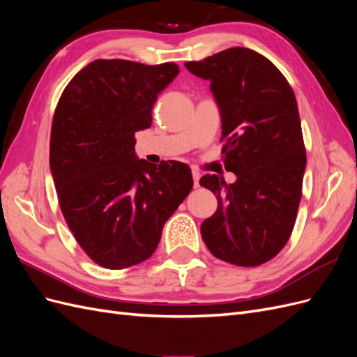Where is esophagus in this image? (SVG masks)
<instances>
[{"label": "esophagus", "instance_id": "34e87169", "mask_svg": "<svg viewBox=\"0 0 357 357\" xmlns=\"http://www.w3.org/2000/svg\"><path fill=\"white\" fill-rule=\"evenodd\" d=\"M192 177H193V186L198 188V186H199V177H201L199 171H197V169H192Z\"/></svg>", "mask_w": 357, "mask_h": 357}]
</instances>
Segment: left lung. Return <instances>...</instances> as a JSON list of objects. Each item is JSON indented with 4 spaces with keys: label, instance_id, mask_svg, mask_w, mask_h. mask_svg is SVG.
<instances>
[{
    "label": "left lung",
    "instance_id": "obj_1",
    "mask_svg": "<svg viewBox=\"0 0 357 357\" xmlns=\"http://www.w3.org/2000/svg\"><path fill=\"white\" fill-rule=\"evenodd\" d=\"M185 67L211 82L225 168L236 176L232 185L215 174L199 180L218 198L201 225L202 240L225 262L262 265L286 245L302 197L307 155L295 93L271 61L245 47Z\"/></svg>",
    "mask_w": 357,
    "mask_h": 357
}]
</instances>
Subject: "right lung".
<instances>
[{"mask_svg":"<svg viewBox=\"0 0 357 357\" xmlns=\"http://www.w3.org/2000/svg\"><path fill=\"white\" fill-rule=\"evenodd\" d=\"M178 66L96 59L74 75L56 105L50 171L63 218L95 264L109 269L152 256L162 229L192 190L190 168L149 164L135 132L152 125L158 95Z\"/></svg>","mask_w":357,"mask_h":357,"instance_id":"obj_1","label":"right lung"}]
</instances>
